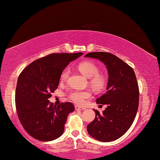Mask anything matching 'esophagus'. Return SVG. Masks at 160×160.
<instances>
[{
  "mask_svg": "<svg viewBox=\"0 0 160 160\" xmlns=\"http://www.w3.org/2000/svg\"><path fill=\"white\" fill-rule=\"evenodd\" d=\"M75 110H81V111H83V110L85 109V108L80 107H79V106H75Z\"/></svg>",
  "mask_w": 160,
  "mask_h": 160,
  "instance_id": "esophagus-1",
  "label": "esophagus"
}]
</instances>
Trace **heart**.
I'll return each instance as SVG.
<instances>
[{"label":"heart","mask_w":160,"mask_h":160,"mask_svg":"<svg viewBox=\"0 0 160 160\" xmlns=\"http://www.w3.org/2000/svg\"><path fill=\"white\" fill-rule=\"evenodd\" d=\"M78 70L84 76L90 78V85L96 90H102L106 86V78L104 75L99 73L98 66L94 63L85 61L78 66ZM70 75V68L68 67L64 68L62 71L60 80L61 82H66ZM92 97V92L89 90H72L68 94V98L70 101L78 105H82L87 99Z\"/></svg>","instance_id":"heart-1"}]
</instances>
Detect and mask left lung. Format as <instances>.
Instances as JSON below:
<instances>
[{
  "instance_id": "8db88e82",
  "label": "left lung",
  "mask_w": 160,
  "mask_h": 160,
  "mask_svg": "<svg viewBox=\"0 0 160 160\" xmlns=\"http://www.w3.org/2000/svg\"><path fill=\"white\" fill-rule=\"evenodd\" d=\"M85 57L99 59L107 66L106 93L96 100L107 104L100 114L87 127L90 136L99 141L112 142L122 136L133 122L139 104V88L133 69L117 56L107 52H91Z\"/></svg>"
}]
</instances>
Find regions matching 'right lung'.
I'll use <instances>...</instances> for the list:
<instances>
[{
	"instance_id": "obj_1",
	"label": "right lung",
	"mask_w": 160,
	"mask_h": 160,
	"mask_svg": "<svg viewBox=\"0 0 160 160\" xmlns=\"http://www.w3.org/2000/svg\"><path fill=\"white\" fill-rule=\"evenodd\" d=\"M82 54L51 53L32 62L19 75L16 109L24 129L34 138L51 141L63 133L68 116L75 107L70 102L56 106L48 99L58 88L63 69Z\"/></svg>"
}]
</instances>
